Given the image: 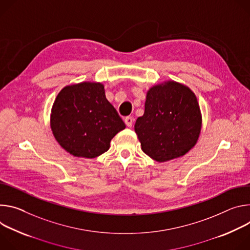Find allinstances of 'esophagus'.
<instances>
[{
  "mask_svg": "<svg viewBox=\"0 0 250 250\" xmlns=\"http://www.w3.org/2000/svg\"><path fill=\"white\" fill-rule=\"evenodd\" d=\"M133 121H134V119H133L131 116H128V117H125V118H124V122H125V124H126L128 127H132Z\"/></svg>",
  "mask_w": 250,
  "mask_h": 250,
  "instance_id": "1",
  "label": "esophagus"
}]
</instances>
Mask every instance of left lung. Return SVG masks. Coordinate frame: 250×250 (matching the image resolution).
<instances>
[{
	"mask_svg": "<svg viewBox=\"0 0 250 250\" xmlns=\"http://www.w3.org/2000/svg\"><path fill=\"white\" fill-rule=\"evenodd\" d=\"M134 128L143 152L153 160L167 162L184 156L196 145L202 128L195 93L175 81L151 87L144 115L138 117Z\"/></svg>",
	"mask_w": 250,
	"mask_h": 250,
	"instance_id": "obj_1",
	"label": "left lung"
}]
</instances>
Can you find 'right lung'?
I'll list each match as a JSON object with an SVG mask.
<instances>
[{
    "label": "right lung",
    "instance_id": "1",
    "mask_svg": "<svg viewBox=\"0 0 250 250\" xmlns=\"http://www.w3.org/2000/svg\"><path fill=\"white\" fill-rule=\"evenodd\" d=\"M50 127L59 144L75 157L92 159L106 152L125 123L99 82L65 86L55 98Z\"/></svg>",
    "mask_w": 250,
    "mask_h": 250
}]
</instances>
